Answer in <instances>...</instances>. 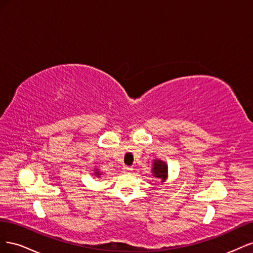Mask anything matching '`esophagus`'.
Instances as JSON below:
<instances>
[{"label":"esophagus","instance_id":"esophagus-1","mask_svg":"<svg viewBox=\"0 0 253 253\" xmlns=\"http://www.w3.org/2000/svg\"><path fill=\"white\" fill-rule=\"evenodd\" d=\"M132 171H133L132 167H125L124 168V173H126V174H129Z\"/></svg>","mask_w":253,"mask_h":253}]
</instances>
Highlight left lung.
<instances>
[{
  "instance_id": "obj_1",
  "label": "left lung",
  "mask_w": 253,
  "mask_h": 253,
  "mask_svg": "<svg viewBox=\"0 0 253 253\" xmlns=\"http://www.w3.org/2000/svg\"><path fill=\"white\" fill-rule=\"evenodd\" d=\"M152 174L155 178H157L162 183H165L168 179V165L164 160L156 158L153 160V167H152Z\"/></svg>"
}]
</instances>
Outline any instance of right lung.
Segmentation results:
<instances>
[{
    "instance_id": "right-lung-1",
    "label": "right lung",
    "mask_w": 253,
    "mask_h": 253,
    "mask_svg": "<svg viewBox=\"0 0 253 253\" xmlns=\"http://www.w3.org/2000/svg\"><path fill=\"white\" fill-rule=\"evenodd\" d=\"M94 172L93 173H91V174H93V176H94V177H96V178H100L101 177V175H102V172H100V170H99L98 169V168H95V169L93 170Z\"/></svg>"
}]
</instances>
